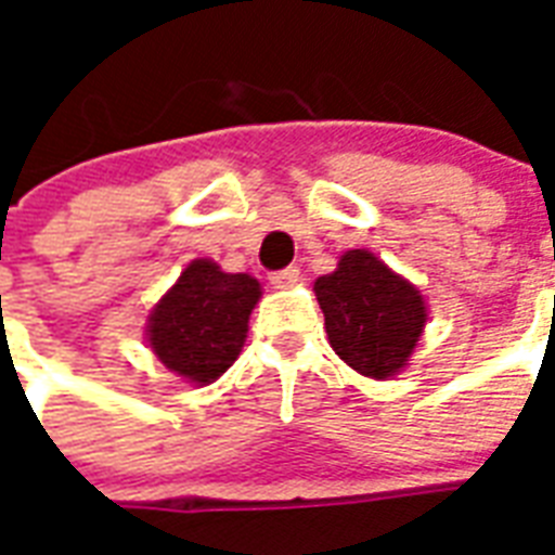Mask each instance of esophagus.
<instances>
[{"instance_id":"esophagus-1","label":"esophagus","mask_w":555,"mask_h":555,"mask_svg":"<svg viewBox=\"0 0 555 555\" xmlns=\"http://www.w3.org/2000/svg\"><path fill=\"white\" fill-rule=\"evenodd\" d=\"M297 279H300V270L297 267H285V270L273 273L270 282H273V288H291V285H297Z\"/></svg>"}]
</instances>
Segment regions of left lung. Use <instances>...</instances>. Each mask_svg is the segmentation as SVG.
Here are the masks:
<instances>
[{
    "label": "left lung",
    "mask_w": 555,
    "mask_h": 555,
    "mask_svg": "<svg viewBox=\"0 0 555 555\" xmlns=\"http://www.w3.org/2000/svg\"><path fill=\"white\" fill-rule=\"evenodd\" d=\"M330 345L353 372L386 380L408 365L428 321L416 285L369 249H348L314 282Z\"/></svg>",
    "instance_id": "8db88e82"
}]
</instances>
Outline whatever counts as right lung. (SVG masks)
Returning a JSON list of instances; mask_svg holds the SVG:
<instances>
[{
	"label": "right lung",
	"mask_w": 555,
	"mask_h": 555,
	"mask_svg": "<svg viewBox=\"0 0 555 555\" xmlns=\"http://www.w3.org/2000/svg\"><path fill=\"white\" fill-rule=\"evenodd\" d=\"M258 300V279L225 273L210 258H195L151 309L147 345L186 384H214L241 357Z\"/></svg>",
	"instance_id": "add662e5"
}]
</instances>
